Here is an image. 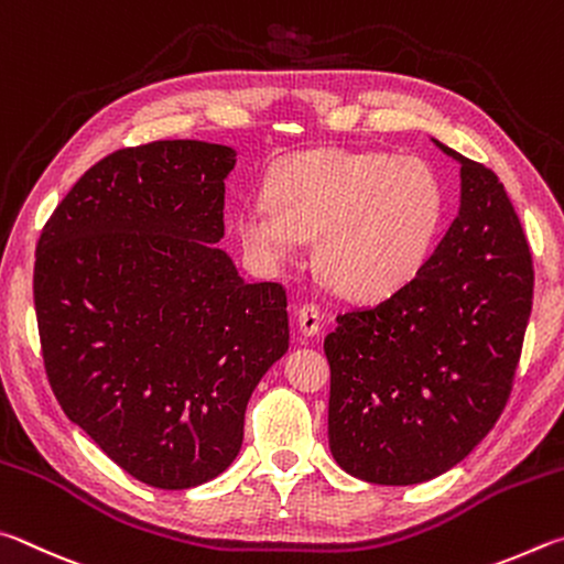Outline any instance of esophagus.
Instances as JSON below:
<instances>
[{"mask_svg":"<svg viewBox=\"0 0 564 564\" xmlns=\"http://www.w3.org/2000/svg\"><path fill=\"white\" fill-rule=\"evenodd\" d=\"M297 322H300V332L304 337H314V334H319L322 329V312L314 302L302 304L300 312H297Z\"/></svg>","mask_w":564,"mask_h":564,"instance_id":"1","label":"esophagus"}]
</instances>
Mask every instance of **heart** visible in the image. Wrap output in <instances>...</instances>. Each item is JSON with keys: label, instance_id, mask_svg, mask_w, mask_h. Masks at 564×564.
Here are the masks:
<instances>
[{"label": "heart", "instance_id": "b5f03b06", "mask_svg": "<svg viewBox=\"0 0 564 564\" xmlns=\"http://www.w3.org/2000/svg\"><path fill=\"white\" fill-rule=\"evenodd\" d=\"M446 217V191L429 163L381 151H304L284 158L237 213L245 250L282 264L317 235L314 260L329 288L379 300L421 272Z\"/></svg>", "mask_w": 564, "mask_h": 564}]
</instances>
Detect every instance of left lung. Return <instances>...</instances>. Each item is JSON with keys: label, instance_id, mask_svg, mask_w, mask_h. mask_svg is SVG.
Returning a JSON list of instances; mask_svg holds the SVG:
<instances>
[{"label": "left lung", "instance_id": "left-lung-1", "mask_svg": "<svg viewBox=\"0 0 564 564\" xmlns=\"http://www.w3.org/2000/svg\"><path fill=\"white\" fill-rule=\"evenodd\" d=\"M460 163V207L429 262L369 310L337 317L329 448L349 476L413 486L460 463L506 409L532 310V254L490 167Z\"/></svg>", "mask_w": 564, "mask_h": 564}]
</instances>
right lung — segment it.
<instances>
[{"label": "right lung", "instance_id": "obj_1", "mask_svg": "<svg viewBox=\"0 0 564 564\" xmlns=\"http://www.w3.org/2000/svg\"><path fill=\"white\" fill-rule=\"evenodd\" d=\"M235 151L121 148L88 167L36 245L44 369L68 421L145 486L230 466L245 409L290 347L288 292L247 284L223 240Z\"/></svg>", "mask_w": 564, "mask_h": 564}]
</instances>
